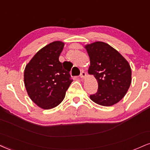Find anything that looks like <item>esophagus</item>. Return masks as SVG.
Listing matches in <instances>:
<instances>
[{
  "instance_id": "1",
  "label": "esophagus",
  "mask_w": 150,
  "mask_h": 150,
  "mask_svg": "<svg viewBox=\"0 0 150 150\" xmlns=\"http://www.w3.org/2000/svg\"><path fill=\"white\" fill-rule=\"evenodd\" d=\"M80 77H81V78H84V77H86V73L84 71H82V73H80Z\"/></svg>"
}]
</instances>
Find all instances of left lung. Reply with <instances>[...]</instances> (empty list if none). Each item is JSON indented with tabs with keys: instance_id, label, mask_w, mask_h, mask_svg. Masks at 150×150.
Masks as SVG:
<instances>
[{
	"instance_id": "1",
	"label": "left lung",
	"mask_w": 150,
	"mask_h": 150,
	"mask_svg": "<svg viewBox=\"0 0 150 150\" xmlns=\"http://www.w3.org/2000/svg\"><path fill=\"white\" fill-rule=\"evenodd\" d=\"M90 59L88 70L98 82V91L90 98L103 106H112L124 98L131 83V69L125 58L103 42L86 45Z\"/></svg>"
}]
</instances>
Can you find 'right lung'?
<instances>
[{
	"mask_svg": "<svg viewBox=\"0 0 150 150\" xmlns=\"http://www.w3.org/2000/svg\"><path fill=\"white\" fill-rule=\"evenodd\" d=\"M64 47L61 41L50 43L40 50L25 68L23 80L28 96L42 109L59 105L73 82L70 70L59 60Z\"/></svg>",
	"mask_w": 150,
	"mask_h": 150,
	"instance_id": "add662e5",
	"label": "right lung"
}]
</instances>
